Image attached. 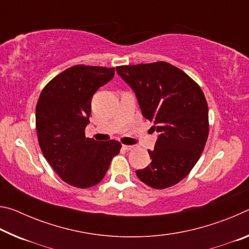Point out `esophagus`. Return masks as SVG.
Returning a JSON list of instances; mask_svg holds the SVG:
<instances>
[{"label": "esophagus", "mask_w": 249, "mask_h": 249, "mask_svg": "<svg viewBox=\"0 0 249 249\" xmlns=\"http://www.w3.org/2000/svg\"><path fill=\"white\" fill-rule=\"evenodd\" d=\"M123 148L125 150H132L134 149V146H127V145H123Z\"/></svg>", "instance_id": "obj_1"}]
</instances>
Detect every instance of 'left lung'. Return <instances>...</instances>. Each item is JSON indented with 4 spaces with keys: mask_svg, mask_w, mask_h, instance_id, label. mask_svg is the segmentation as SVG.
I'll return each instance as SVG.
<instances>
[{
    "mask_svg": "<svg viewBox=\"0 0 249 249\" xmlns=\"http://www.w3.org/2000/svg\"><path fill=\"white\" fill-rule=\"evenodd\" d=\"M121 78L136 94L142 116L153 122L158 140L148 150L149 166L137 170L141 181L166 189L196 166L209 135V108L196 81L165 61L121 66Z\"/></svg>",
    "mask_w": 249,
    "mask_h": 249,
    "instance_id": "left-lung-1",
    "label": "left lung"
}]
</instances>
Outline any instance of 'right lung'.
<instances>
[{"instance_id": "obj_1", "label": "right lung", "mask_w": 249, "mask_h": 249, "mask_svg": "<svg viewBox=\"0 0 249 249\" xmlns=\"http://www.w3.org/2000/svg\"><path fill=\"white\" fill-rule=\"evenodd\" d=\"M114 71L105 67H70L44 88L37 102L40 149L56 174L73 187L98 184L120 153V142H98L84 133L90 123L92 96L112 80Z\"/></svg>"}]
</instances>
